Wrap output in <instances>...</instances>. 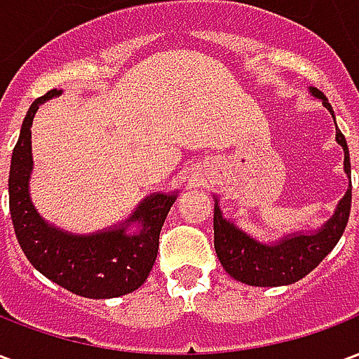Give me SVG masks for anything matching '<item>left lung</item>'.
<instances>
[{
  "label": "left lung",
  "instance_id": "obj_1",
  "mask_svg": "<svg viewBox=\"0 0 359 359\" xmlns=\"http://www.w3.org/2000/svg\"><path fill=\"white\" fill-rule=\"evenodd\" d=\"M311 95L321 100L327 109L332 113L331 103L327 102L323 92L309 88ZM337 125V123H334ZM337 142L344 149V172L350 179V154L344 134L337 126ZM352 205V182L346 194L337 205L332 217L316 233L286 234L278 242L256 241L244 233L233 221L223 217L215 202L213 211V234H215V252L223 269L236 280L250 286H283L292 285L313 271L331 252L344 233Z\"/></svg>",
  "mask_w": 359,
  "mask_h": 359
}]
</instances>
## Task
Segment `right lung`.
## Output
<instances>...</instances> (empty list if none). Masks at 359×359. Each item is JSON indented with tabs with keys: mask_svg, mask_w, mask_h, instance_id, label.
<instances>
[{
	"mask_svg": "<svg viewBox=\"0 0 359 359\" xmlns=\"http://www.w3.org/2000/svg\"><path fill=\"white\" fill-rule=\"evenodd\" d=\"M59 94L61 90H50L34 100L13 148L9 211L15 234L28 262L55 285L84 298H117L134 292L148 278L156 264L161 226L179 194L148 196L125 223L102 233L71 234L48 225L32 205L28 192L32 172L30 126L40 103ZM130 224H138L139 231L128 233L126 229Z\"/></svg>",
	"mask_w": 359,
	"mask_h": 359,
	"instance_id": "1",
	"label": "right lung"
}]
</instances>
